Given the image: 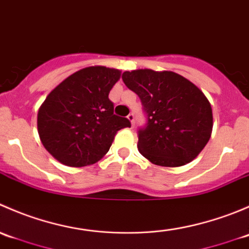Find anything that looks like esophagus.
Listing matches in <instances>:
<instances>
[{
	"mask_svg": "<svg viewBox=\"0 0 249 249\" xmlns=\"http://www.w3.org/2000/svg\"><path fill=\"white\" fill-rule=\"evenodd\" d=\"M127 119H129L130 122H131L132 126H135V115H134V113H130V114L127 115Z\"/></svg>",
	"mask_w": 249,
	"mask_h": 249,
	"instance_id": "1",
	"label": "esophagus"
}]
</instances>
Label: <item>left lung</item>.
<instances>
[{"mask_svg":"<svg viewBox=\"0 0 249 249\" xmlns=\"http://www.w3.org/2000/svg\"><path fill=\"white\" fill-rule=\"evenodd\" d=\"M123 82L141 99L147 125L139 130V150L159 166L177 167L194 160L212 134V107L187 78L171 71L135 70Z\"/></svg>","mask_w":249,"mask_h":249,"instance_id":"obj_1","label":"left lung"}]
</instances>
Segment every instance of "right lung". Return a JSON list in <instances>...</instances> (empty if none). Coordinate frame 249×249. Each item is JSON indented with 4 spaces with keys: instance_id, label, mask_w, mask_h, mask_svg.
Returning a JSON list of instances; mask_svg holds the SVG:
<instances>
[{
    "instance_id": "add662e5",
    "label": "right lung",
    "mask_w": 249,
    "mask_h": 249,
    "mask_svg": "<svg viewBox=\"0 0 249 249\" xmlns=\"http://www.w3.org/2000/svg\"><path fill=\"white\" fill-rule=\"evenodd\" d=\"M120 71L90 66L62 80L39 107L37 127L44 148L61 164H95L109 150L115 134L131 126L114 114L108 94Z\"/></svg>"
}]
</instances>
